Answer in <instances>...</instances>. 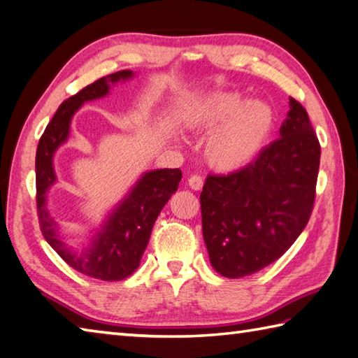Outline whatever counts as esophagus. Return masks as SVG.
<instances>
[{
  "label": "esophagus",
  "instance_id": "obj_1",
  "mask_svg": "<svg viewBox=\"0 0 358 358\" xmlns=\"http://www.w3.org/2000/svg\"><path fill=\"white\" fill-rule=\"evenodd\" d=\"M188 185L192 189H201L203 185V179L199 174H193V176L188 178Z\"/></svg>",
  "mask_w": 358,
  "mask_h": 358
}]
</instances>
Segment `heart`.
<instances>
[{
	"label": "heart",
	"instance_id": "1",
	"mask_svg": "<svg viewBox=\"0 0 358 358\" xmlns=\"http://www.w3.org/2000/svg\"><path fill=\"white\" fill-rule=\"evenodd\" d=\"M187 123L196 131H211L206 157L213 169L235 171L258 156L273 127L272 109L261 101L243 103L238 94L221 92L194 106Z\"/></svg>",
	"mask_w": 358,
	"mask_h": 358
}]
</instances>
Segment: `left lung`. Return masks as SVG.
I'll return each mask as SVG.
<instances>
[{
    "instance_id": "obj_1",
    "label": "left lung",
    "mask_w": 358,
    "mask_h": 358,
    "mask_svg": "<svg viewBox=\"0 0 358 358\" xmlns=\"http://www.w3.org/2000/svg\"><path fill=\"white\" fill-rule=\"evenodd\" d=\"M280 136L244 169L208 174L203 184V241L211 266L227 278L272 264L309 222L322 148L295 99Z\"/></svg>"
}]
</instances>
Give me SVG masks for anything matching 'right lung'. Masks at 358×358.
<instances>
[{
    "label": "right lung",
    "mask_w": 358,
    "mask_h": 358,
    "mask_svg": "<svg viewBox=\"0 0 358 358\" xmlns=\"http://www.w3.org/2000/svg\"><path fill=\"white\" fill-rule=\"evenodd\" d=\"M131 77V71L114 72L64 100L52 120L48 123L35 157L36 210L43 236L72 268L101 281L127 278L141 264L152 225L171 194L176 193L182 171L179 169H164L145 173L127 198L109 215L103 229L91 239V245L83 253L72 252L62 239H58L57 224L46 208V193L57 180L52 164L54 152L66 142L72 115L85 101L106 96L109 86Z\"/></svg>",
    "instance_id": "1"
}]
</instances>
